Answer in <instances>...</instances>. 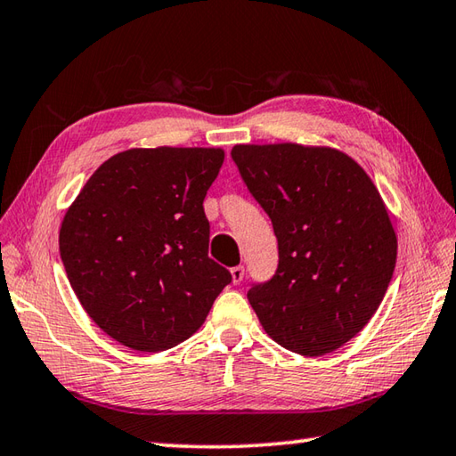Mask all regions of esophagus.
<instances>
[{
	"mask_svg": "<svg viewBox=\"0 0 456 456\" xmlns=\"http://www.w3.org/2000/svg\"><path fill=\"white\" fill-rule=\"evenodd\" d=\"M231 276H233V282L239 284L240 281H243V276H245V266L243 265L233 266V269H231Z\"/></svg>",
	"mask_w": 456,
	"mask_h": 456,
	"instance_id": "34e87169",
	"label": "esophagus"
}]
</instances>
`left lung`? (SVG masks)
<instances>
[{
    "label": "left lung",
    "mask_w": 456,
    "mask_h": 456,
    "mask_svg": "<svg viewBox=\"0 0 456 456\" xmlns=\"http://www.w3.org/2000/svg\"><path fill=\"white\" fill-rule=\"evenodd\" d=\"M231 158L279 240L274 274L247 292L265 332L302 355L338 350L376 314L394 276L397 237L379 191L338 150L235 146Z\"/></svg>",
    "instance_id": "8db88e82"
}]
</instances>
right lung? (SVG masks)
Returning <instances> with one entry per match:
<instances>
[{
  "instance_id": "obj_1",
  "label": "right lung",
  "mask_w": 456,
  "mask_h": 456,
  "mask_svg": "<svg viewBox=\"0 0 456 456\" xmlns=\"http://www.w3.org/2000/svg\"><path fill=\"white\" fill-rule=\"evenodd\" d=\"M221 164L216 148L126 150L70 205L61 261L86 314L116 342L138 352L177 346L233 281L208 255L203 200Z\"/></svg>"
}]
</instances>
